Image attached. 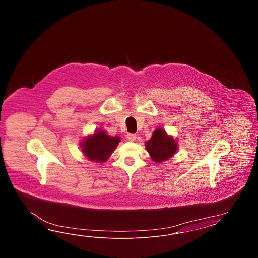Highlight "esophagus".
I'll return each instance as SVG.
<instances>
[{"label": "esophagus", "instance_id": "obj_1", "mask_svg": "<svg viewBox=\"0 0 258 258\" xmlns=\"http://www.w3.org/2000/svg\"><path fill=\"white\" fill-rule=\"evenodd\" d=\"M127 139L129 140V141H131V142H134L136 139H137V135L136 134H131V133H129V134H127Z\"/></svg>", "mask_w": 258, "mask_h": 258}]
</instances>
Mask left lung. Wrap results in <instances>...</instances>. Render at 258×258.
<instances>
[{"label":"left lung","instance_id":"8db88e82","mask_svg":"<svg viewBox=\"0 0 258 258\" xmlns=\"http://www.w3.org/2000/svg\"><path fill=\"white\" fill-rule=\"evenodd\" d=\"M146 148L155 162H162L171 158L177 150V143L168 137L163 129H156L152 137L146 143Z\"/></svg>","mask_w":258,"mask_h":258}]
</instances>
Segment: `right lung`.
Masks as SVG:
<instances>
[{
	"label": "right lung",
	"instance_id": "add662e5",
	"mask_svg": "<svg viewBox=\"0 0 258 258\" xmlns=\"http://www.w3.org/2000/svg\"><path fill=\"white\" fill-rule=\"evenodd\" d=\"M121 141L120 137H110L104 131H98L82 143L85 156L96 162H105Z\"/></svg>",
	"mask_w": 258,
	"mask_h": 258
}]
</instances>
